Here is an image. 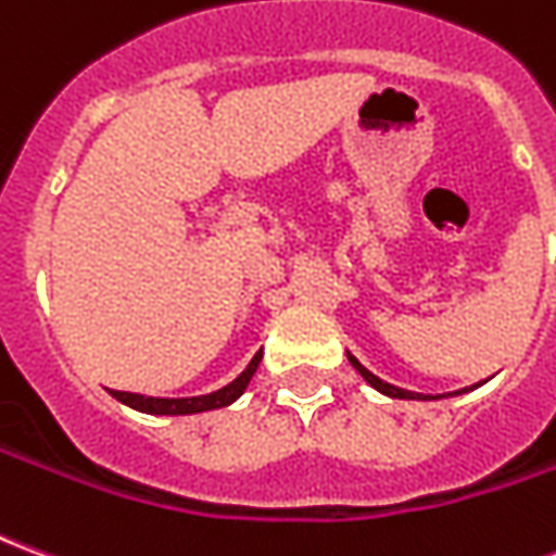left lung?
I'll use <instances>...</instances> for the list:
<instances>
[{
	"label": "left lung",
	"mask_w": 556,
	"mask_h": 556,
	"mask_svg": "<svg viewBox=\"0 0 556 556\" xmlns=\"http://www.w3.org/2000/svg\"><path fill=\"white\" fill-rule=\"evenodd\" d=\"M349 361H351V366H354V369H357V372H361L363 378H366V381H369V384L378 390V393H384V396H390V399H441V396H422V393H410V390H402V387L387 384V381H381L378 375L369 372V369H366V366H363L357 357H351L349 354ZM458 393H465V390H458Z\"/></svg>",
	"instance_id": "1"
}]
</instances>
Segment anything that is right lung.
Here are the masks:
<instances>
[{
	"label": "right lung",
	"instance_id": "obj_1",
	"mask_svg": "<svg viewBox=\"0 0 556 556\" xmlns=\"http://www.w3.org/2000/svg\"><path fill=\"white\" fill-rule=\"evenodd\" d=\"M258 363H262V351L255 354L253 361H250V366H247V369H243L231 384H226L223 390H217V393H207V396L157 399V396H139V393H125V390H113V396L118 399V402L130 405V408L142 410V414H169V417H175V414H202V410L226 408V405H231V402L247 390L250 378H253L255 369H258Z\"/></svg>",
	"mask_w": 556,
	"mask_h": 556
}]
</instances>
